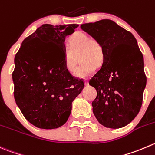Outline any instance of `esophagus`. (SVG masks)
<instances>
[{
  "mask_svg": "<svg viewBox=\"0 0 155 155\" xmlns=\"http://www.w3.org/2000/svg\"><path fill=\"white\" fill-rule=\"evenodd\" d=\"M84 82H85V85H88V79H85V80H84Z\"/></svg>",
  "mask_w": 155,
  "mask_h": 155,
  "instance_id": "1",
  "label": "esophagus"
}]
</instances>
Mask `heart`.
Returning <instances> with one entry per match:
<instances>
[{
	"label": "heart",
	"instance_id": "1",
	"mask_svg": "<svg viewBox=\"0 0 155 155\" xmlns=\"http://www.w3.org/2000/svg\"><path fill=\"white\" fill-rule=\"evenodd\" d=\"M70 50L65 52V67L70 73L76 70V57L80 54V61L83 64L76 70L75 76L87 78L94 74L97 65L104 60V50L97 40L91 38L85 32L76 31L69 38Z\"/></svg>",
	"mask_w": 155,
	"mask_h": 155
}]
</instances>
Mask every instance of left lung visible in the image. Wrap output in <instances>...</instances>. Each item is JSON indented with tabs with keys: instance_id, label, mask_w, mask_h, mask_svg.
Segmentation results:
<instances>
[{
	"instance_id": "left-lung-1",
	"label": "left lung",
	"mask_w": 155,
	"mask_h": 155,
	"mask_svg": "<svg viewBox=\"0 0 155 155\" xmlns=\"http://www.w3.org/2000/svg\"><path fill=\"white\" fill-rule=\"evenodd\" d=\"M104 50L101 68L89 81L97 90L96 119L107 128L128 125L140 110L146 85L144 59L136 38L110 19L81 25Z\"/></svg>"
}]
</instances>
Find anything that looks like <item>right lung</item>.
Segmentation results:
<instances>
[{"instance_id": "add662e5", "label": "right lung", "mask_w": 155, "mask_h": 155, "mask_svg": "<svg viewBox=\"0 0 155 155\" xmlns=\"http://www.w3.org/2000/svg\"><path fill=\"white\" fill-rule=\"evenodd\" d=\"M76 24H44L24 39L12 77L16 103L35 127L56 129L68 120L72 102L84 88L65 67V39Z\"/></svg>"}]
</instances>
